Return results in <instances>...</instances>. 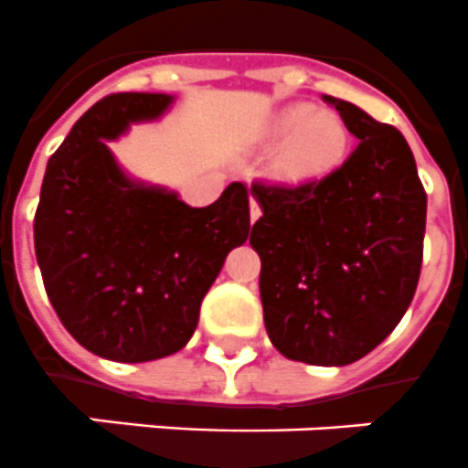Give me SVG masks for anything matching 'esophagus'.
Instances as JSON below:
<instances>
[{"mask_svg":"<svg viewBox=\"0 0 468 468\" xmlns=\"http://www.w3.org/2000/svg\"><path fill=\"white\" fill-rule=\"evenodd\" d=\"M260 216H261V208L260 204H257V199L254 197H250V221H260Z\"/></svg>","mask_w":468,"mask_h":468,"instance_id":"esophagus-1","label":"esophagus"}]
</instances>
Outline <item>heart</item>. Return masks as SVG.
I'll return each instance as SVG.
<instances>
[{"mask_svg": "<svg viewBox=\"0 0 468 468\" xmlns=\"http://www.w3.org/2000/svg\"><path fill=\"white\" fill-rule=\"evenodd\" d=\"M276 155L281 182L303 187L326 180L344 165L351 151V129L336 112H317L314 105H288L269 122L261 148Z\"/></svg>", "mask_w": 468, "mask_h": 468, "instance_id": "1", "label": "heart"}]
</instances>
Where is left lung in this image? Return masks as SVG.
<instances>
[{
  "label": "left lung",
  "instance_id": "obj_1",
  "mask_svg": "<svg viewBox=\"0 0 468 468\" xmlns=\"http://www.w3.org/2000/svg\"><path fill=\"white\" fill-rule=\"evenodd\" d=\"M360 139L326 180L252 185L261 218L264 326L276 351L310 366H348L394 332L423 261L428 197L404 134L366 110L324 96Z\"/></svg>",
  "mask_w": 468,
  "mask_h": 468
}]
</instances>
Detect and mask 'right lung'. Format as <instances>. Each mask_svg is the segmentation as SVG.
<instances>
[{
  "label": "right lung",
  "mask_w": 468,
  "mask_h": 468,
  "mask_svg": "<svg viewBox=\"0 0 468 468\" xmlns=\"http://www.w3.org/2000/svg\"><path fill=\"white\" fill-rule=\"evenodd\" d=\"M168 93L98 101L49 158L36 211V257L57 317L86 351L146 363L187 346L228 252L250 238L240 182L204 208L124 173L108 142L161 120Z\"/></svg>",
  "instance_id": "add662e5"
}]
</instances>
